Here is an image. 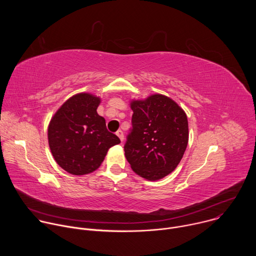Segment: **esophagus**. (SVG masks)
Segmentation results:
<instances>
[{"label":"esophagus","instance_id":"34e87169","mask_svg":"<svg viewBox=\"0 0 256 256\" xmlns=\"http://www.w3.org/2000/svg\"><path fill=\"white\" fill-rule=\"evenodd\" d=\"M116 136L120 138V140L122 142L124 140V132H122V130H118V132H116Z\"/></svg>","mask_w":256,"mask_h":256}]
</instances>
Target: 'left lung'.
Listing matches in <instances>:
<instances>
[{
	"label": "left lung",
	"mask_w": 256,
	"mask_h": 256,
	"mask_svg": "<svg viewBox=\"0 0 256 256\" xmlns=\"http://www.w3.org/2000/svg\"><path fill=\"white\" fill-rule=\"evenodd\" d=\"M130 107L134 114L124 147L126 158L140 176L161 179L177 167L188 147L186 114L160 94L132 101Z\"/></svg>",
	"instance_id": "obj_1"
}]
</instances>
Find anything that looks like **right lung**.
Segmentation results:
<instances>
[{"label": "right lung", "instance_id": "1", "mask_svg": "<svg viewBox=\"0 0 256 256\" xmlns=\"http://www.w3.org/2000/svg\"><path fill=\"white\" fill-rule=\"evenodd\" d=\"M98 97L81 93L70 97L54 116L48 126V144L56 163L66 172L84 175L93 172L109 148L120 142L108 132L98 116Z\"/></svg>", "mask_w": 256, "mask_h": 256}]
</instances>
